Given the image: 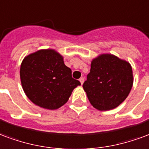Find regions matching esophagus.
<instances>
[{
	"instance_id": "1",
	"label": "esophagus",
	"mask_w": 149,
	"mask_h": 149,
	"mask_svg": "<svg viewBox=\"0 0 149 149\" xmlns=\"http://www.w3.org/2000/svg\"><path fill=\"white\" fill-rule=\"evenodd\" d=\"M79 82H81V84H83V82H84V78H80L79 79Z\"/></svg>"
}]
</instances>
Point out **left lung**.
I'll return each mask as SVG.
<instances>
[{"label": "left lung", "instance_id": "1", "mask_svg": "<svg viewBox=\"0 0 149 149\" xmlns=\"http://www.w3.org/2000/svg\"><path fill=\"white\" fill-rule=\"evenodd\" d=\"M133 78L129 63L113 55H102L91 63V72L82 87L94 108L109 110L128 97Z\"/></svg>", "mask_w": 149, "mask_h": 149}]
</instances>
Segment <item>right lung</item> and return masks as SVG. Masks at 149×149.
<instances>
[{"label": "right lung", "mask_w": 149, "mask_h": 149, "mask_svg": "<svg viewBox=\"0 0 149 149\" xmlns=\"http://www.w3.org/2000/svg\"><path fill=\"white\" fill-rule=\"evenodd\" d=\"M20 80L24 93L32 102L48 109L63 106L76 86L71 70L54 50H40L24 58L20 66Z\"/></svg>", "instance_id": "right-lung-1"}]
</instances>
